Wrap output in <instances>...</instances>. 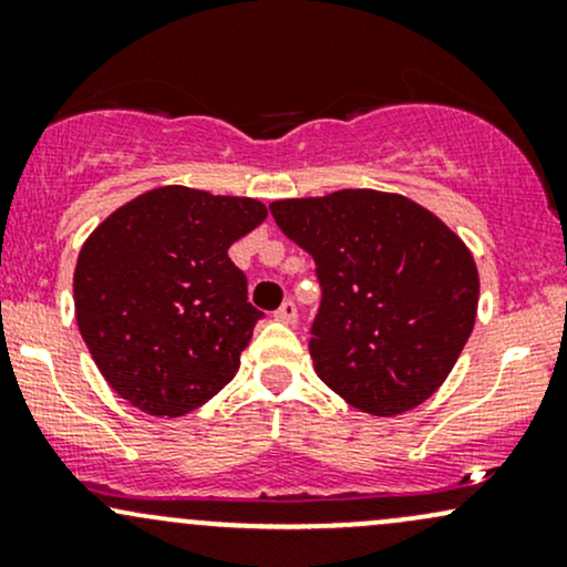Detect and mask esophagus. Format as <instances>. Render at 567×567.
<instances>
[{
    "mask_svg": "<svg viewBox=\"0 0 567 567\" xmlns=\"http://www.w3.org/2000/svg\"><path fill=\"white\" fill-rule=\"evenodd\" d=\"M275 317L279 322H285V324H296L298 322V306L292 303V301H285L282 306H279V309L275 311Z\"/></svg>",
    "mask_w": 567,
    "mask_h": 567,
    "instance_id": "esophagus-1",
    "label": "esophagus"
}]
</instances>
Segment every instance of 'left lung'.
Here are the masks:
<instances>
[{"instance_id":"1","label":"left lung","mask_w":567,"mask_h":567,"mask_svg":"<svg viewBox=\"0 0 567 567\" xmlns=\"http://www.w3.org/2000/svg\"><path fill=\"white\" fill-rule=\"evenodd\" d=\"M269 210L317 264V375L370 415L405 413L437 392L477 317V264L458 234L419 202L375 188Z\"/></svg>"}]
</instances>
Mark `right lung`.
Here are the masks:
<instances>
[{"mask_svg": "<svg viewBox=\"0 0 567 567\" xmlns=\"http://www.w3.org/2000/svg\"><path fill=\"white\" fill-rule=\"evenodd\" d=\"M264 220L258 199L159 186L90 234L74 269L76 324L122 400L178 419L234 379L264 315L229 247Z\"/></svg>", "mask_w": 567, "mask_h": 567, "instance_id": "add662e5", "label": "right lung"}]
</instances>
